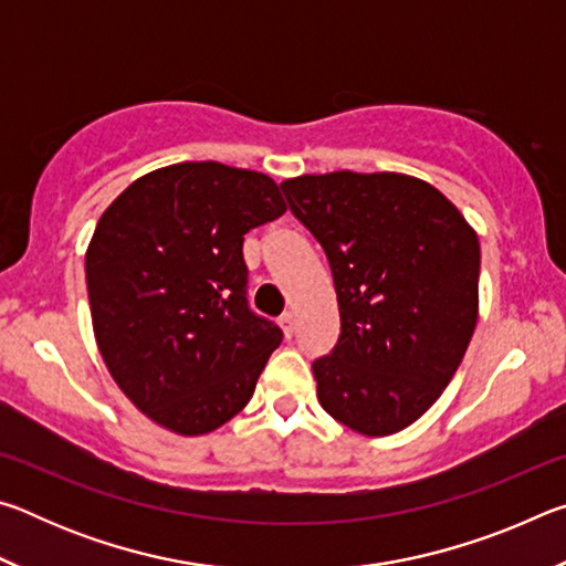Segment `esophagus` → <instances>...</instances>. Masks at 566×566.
<instances>
[{
	"label": "esophagus",
	"mask_w": 566,
	"mask_h": 566,
	"mask_svg": "<svg viewBox=\"0 0 566 566\" xmlns=\"http://www.w3.org/2000/svg\"><path fill=\"white\" fill-rule=\"evenodd\" d=\"M280 324H282V329H284V337L290 339L292 334H294V314L292 312H286V314H282V319H280Z\"/></svg>",
	"instance_id": "obj_1"
}]
</instances>
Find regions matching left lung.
Listing matches in <instances>:
<instances>
[{"label": "left lung", "instance_id": "1", "mask_svg": "<svg viewBox=\"0 0 566 566\" xmlns=\"http://www.w3.org/2000/svg\"><path fill=\"white\" fill-rule=\"evenodd\" d=\"M280 187L327 254L337 292L339 339L312 364L319 405L359 434H395L439 399L474 334V229L442 191L395 171Z\"/></svg>", "mask_w": 566, "mask_h": 566}]
</instances>
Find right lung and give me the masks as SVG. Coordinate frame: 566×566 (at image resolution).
<instances>
[{
	"mask_svg": "<svg viewBox=\"0 0 566 566\" xmlns=\"http://www.w3.org/2000/svg\"><path fill=\"white\" fill-rule=\"evenodd\" d=\"M284 209L260 171L181 161L137 179L102 214L84 262L94 337L157 424L207 434L252 399L282 329L249 310L242 244Z\"/></svg>",
	"mask_w": 566,
	"mask_h": 566,
	"instance_id": "add662e5",
	"label": "right lung"
}]
</instances>
